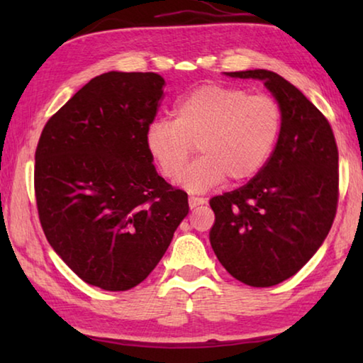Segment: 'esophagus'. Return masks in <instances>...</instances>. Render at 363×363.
I'll return each instance as SVG.
<instances>
[{
	"mask_svg": "<svg viewBox=\"0 0 363 363\" xmlns=\"http://www.w3.org/2000/svg\"><path fill=\"white\" fill-rule=\"evenodd\" d=\"M205 199H201V196H189V205L190 208H196L199 205H203L205 203Z\"/></svg>",
	"mask_w": 363,
	"mask_h": 363,
	"instance_id": "1",
	"label": "esophagus"
}]
</instances>
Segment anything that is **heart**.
<instances>
[{"label": "heart", "mask_w": 363, "mask_h": 363, "mask_svg": "<svg viewBox=\"0 0 363 363\" xmlns=\"http://www.w3.org/2000/svg\"><path fill=\"white\" fill-rule=\"evenodd\" d=\"M174 115L153 120L145 144L162 174L171 181L179 179L197 144L201 157L181 178L192 192H203L225 177L242 182L256 176L272 155L284 120L272 96L224 84L190 91L177 101Z\"/></svg>", "instance_id": "b5f03b06"}]
</instances>
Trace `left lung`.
Segmentation results:
<instances>
[{
	"mask_svg": "<svg viewBox=\"0 0 363 363\" xmlns=\"http://www.w3.org/2000/svg\"><path fill=\"white\" fill-rule=\"evenodd\" d=\"M262 79L281 107L272 155L240 189L210 200L214 255L233 279L266 288L293 277L320 248L340 196L337 145L325 115L270 70L229 72Z\"/></svg>",
	"mask_w": 363,
	"mask_h": 363,
	"instance_id": "1",
	"label": "left lung"
}]
</instances>
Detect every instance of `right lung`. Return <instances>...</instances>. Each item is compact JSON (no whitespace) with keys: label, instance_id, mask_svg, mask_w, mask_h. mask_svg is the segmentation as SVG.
Masks as SVG:
<instances>
[{"label":"right lung","instance_id":"1","mask_svg":"<svg viewBox=\"0 0 363 363\" xmlns=\"http://www.w3.org/2000/svg\"><path fill=\"white\" fill-rule=\"evenodd\" d=\"M164 79L108 72L43 128L35 199L48 242L86 284L131 290L149 277L187 216V194L157 174L145 133Z\"/></svg>","mask_w":363,"mask_h":363}]
</instances>
